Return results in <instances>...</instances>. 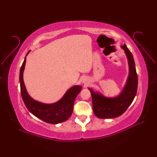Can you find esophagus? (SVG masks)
Masks as SVG:
<instances>
[{"label":"esophagus","instance_id":"34e87169","mask_svg":"<svg viewBox=\"0 0 157 157\" xmlns=\"http://www.w3.org/2000/svg\"><path fill=\"white\" fill-rule=\"evenodd\" d=\"M82 82H83V83L84 84H87L88 83V79H86V78H84L82 79Z\"/></svg>","mask_w":157,"mask_h":157}]
</instances>
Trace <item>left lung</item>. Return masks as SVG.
I'll return each instance as SVG.
<instances>
[{
    "label": "left lung",
    "mask_w": 157,
    "mask_h": 157,
    "mask_svg": "<svg viewBox=\"0 0 157 157\" xmlns=\"http://www.w3.org/2000/svg\"><path fill=\"white\" fill-rule=\"evenodd\" d=\"M128 60L129 75L123 91L118 96L107 98L89 88L91 94L93 110L99 118H113L121 116L134 100L138 88V76L132 52L125 44L121 46Z\"/></svg>",
    "instance_id": "obj_1"
}]
</instances>
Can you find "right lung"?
Here are the masks:
<instances>
[{"label": "right lung", "mask_w": 157, "mask_h": 157, "mask_svg": "<svg viewBox=\"0 0 157 157\" xmlns=\"http://www.w3.org/2000/svg\"><path fill=\"white\" fill-rule=\"evenodd\" d=\"M25 62L26 57L21 67L19 75L21 94L25 107L34 116L46 123L58 124L68 120L73 113L74 102L77 95L80 92L82 86L79 85L72 86L59 101L52 104H44L34 100L28 94L23 82V71Z\"/></svg>", "instance_id": "add662e5"}]
</instances>
